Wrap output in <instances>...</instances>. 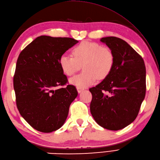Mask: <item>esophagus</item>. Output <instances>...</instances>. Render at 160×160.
Returning a JSON list of instances; mask_svg holds the SVG:
<instances>
[{
  "mask_svg": "<svg viewBox=\"0 0 160 160\" xmlns=\"http://www.w3.org/2000/svg\"><path fill=\"white\" fill-rule=\"evenodd\" d=\"M77 88V91H78V93H81V92H82V90H83V89H82V88H81V87H76Z\"/></svg>",
  "mask_w": 160,
  "mask_h": 160,
  "instance_id": "obj_1",
  "label": "esophagus"
}]
</instances>
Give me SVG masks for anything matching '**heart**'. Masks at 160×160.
I'll list each match as a JSON object with an SVG mask.
<instances>
[{
    "instance_id": "heart-1",
    "label": "heart",
    "mask_w": 160,
    "mask_h": 160,
    "mask_svg": "<svg viewBox=\"0 0 160 160\" xmlns=\"http://www.w3.org/2000/svg\"><path fill=\"white\" fill-rule=\"evenodd\" d=\"M73 56L63 54L59 63L63 73L72 76L82 65L84 70L70 79L71 84L84 88L93 84L97 78L103 80L109 76L115 64V55L109 47L100 44L83 41L74 47Z\"/></svg>"
}]
</instances>
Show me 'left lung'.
I'll list each match as a JSON object with an SVG mask.
<instances>
[{"label":"left lung","mask_w":160,"mask_h":160,"mask_svg":"<svg viewBox=\"0 0 160 160\" xmlns=\"http://www.w3.org/2000/svg\"><path fill=\"white\" fill-rule=\"evenodd\" d=\"M113 51L115 64L109 76L89 89L91 113L102 127L123 128L137 118L146 94L144 60L128 44L117 37L102 38Z\"/></svg>","instance_id":"left-lung-1"}]
</instances>
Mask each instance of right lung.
I'll use <instances>...</instances> for the list:
<instances>
[{"instance_id":"add662e5","label":"right lung","mask_w":160,"mask_h":160,"mask_svg":"<svg viewBox=\"0 0 160 160\" xmlns=\"http://www.w3.org/2000/svg\"><path fill=\"white\" fill-rule=\"evenodd\" d=\"M77 42L66 37L40 36L19 54L13 80L16 106L37 131L50 132L62 127L78 96L75 86L67 85L59 63L61 56Z\"/></svg>"}]
</instances>
